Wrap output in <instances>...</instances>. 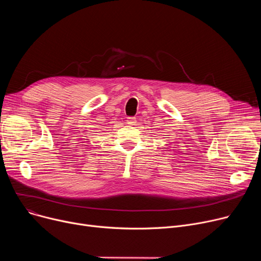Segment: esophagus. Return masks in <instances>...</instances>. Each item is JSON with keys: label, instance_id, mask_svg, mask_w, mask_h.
<instances>
[{"label": "esophagus", "instance_id": "esophagus-1", "mask_svg": "<svg viewBox=\"0 0 261 261\" xmlns=\"http://www.w3.org/2000/svg\"><path fill=\"white\" fill-rule=\"evenodd\" d=\"M127 123L130 126H134L136 123V118L135 117H128L127 118Z\"/></svg>", "mask_w": 261, "mask_h": 261}]
</instances>
